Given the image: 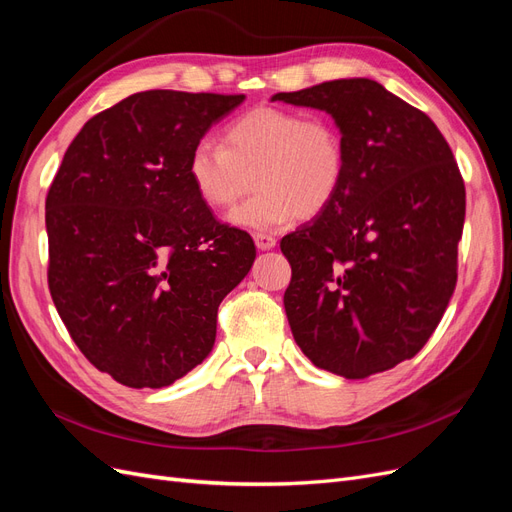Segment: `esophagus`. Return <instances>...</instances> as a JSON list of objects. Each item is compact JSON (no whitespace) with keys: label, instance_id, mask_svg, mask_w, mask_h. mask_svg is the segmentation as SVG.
I'll use <instances>...</instances> for the list:
<instances>
[{"label":"esophagus","instance_id":"34e87169","mask_svg":"<svg viewBox=\"0 0 512 512\" xmlns=\"http://www.w3.org/2000/svg\"><path fill=\"white\" fill-rule=\"evenodd\" d=\"M254 243H256L258 250L265 252V250H273L277 241H275V237L267 235V232H256V235H254Z\"/></svg>","mask_w":512,"mask_h":512}]
</instances>
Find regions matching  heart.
I'll return each mask as SVG.
<instances>
[{"instance_id": "obj_1", "label": "heart", "mask_w": 512, "mask_h": 512, "mask_svg": "<svg viewBox=\"0 0 512 512\" xmlns=\"http://www.w3.org/2000/svg\"><path fill=\"white\" fill-rule=\"evenodd\" d=\"M346 175V147L331 119L260 106L224 132V145L205 136L192 147L188 177L211 209L237 203L252 185L256 194L228 215L232 226L273 230L294 215L312 218L327 207Z\"/></svg>"}]
</instances>
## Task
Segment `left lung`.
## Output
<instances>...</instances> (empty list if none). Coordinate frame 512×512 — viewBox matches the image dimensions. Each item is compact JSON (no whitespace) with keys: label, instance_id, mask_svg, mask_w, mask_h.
<instances>
[{"label":"left lung","instance_id":"obj_1","mask_svg":"<svg viewBox=\"0 0 512 512\" xmlns=\"http://www.w3.org/2000/svg\"><path fill=\"white\" fill-rule=\"evenodd\" d=\"M271 100L329 113L346 147L331 203L280 243L292 267L284 307L294 342L348 380L412 359L457 284L466 188L451 147L425 113L371 79Z\"/></svg>","mask_w":512,"mask_h":512}]
</instances>
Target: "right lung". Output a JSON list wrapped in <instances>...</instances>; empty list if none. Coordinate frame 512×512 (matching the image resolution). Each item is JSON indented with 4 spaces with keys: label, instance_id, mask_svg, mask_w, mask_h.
Instances as JSON below:
<instances>
[{
    "label": "right lung",
    "instance_id": "right-lung-1",
    "mask_svg": "<svg viewBox=\"0 0 512 512\" xmlns=\"http://www.w3.org/2000/svg\"><path fill=\"white\" fill-rule=\"evenodd\" d=\"M245 96L151 89L91 117L46 196L49 288L87 361L130 389L203 363L218 307L250 273L245 230L213 218L192 147Z\"/></svg>",
    "mask_w": 512,
    "mask_h": 512
}]
</instances>
